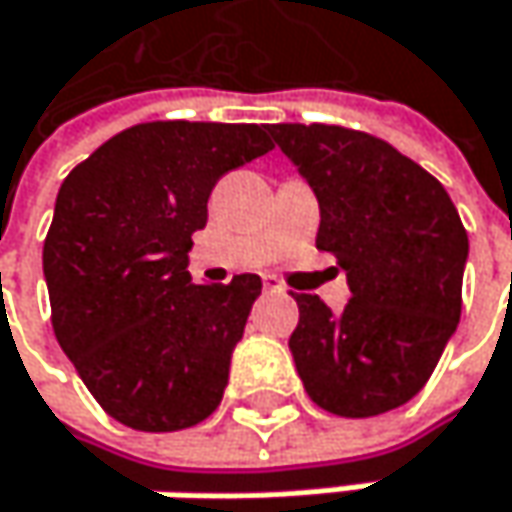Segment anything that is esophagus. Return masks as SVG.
Returning a JSON list of instances; mask_svg holds the SVG:
<instances>
[{"instance_id": "1", "label": "esophagus", "mask_w": 512, "mask_h": 512, "mask_svg": "<svg viewBox=\"0 0 512 512\" xmlns=\"http://www.w3.org/2000/svg\"><path fill=\"white\" fill-rule=\"evenodd\" d=\"M265 291H271V294H286V286H283L277 277H265Z\"/></svg>"}]
</instances>
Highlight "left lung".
Instances as JSON below:
<instances>
[{"instance_id":"1","label":"left lung","mask_w":512,"mask_h":512,"mask_svg":"<svg viewBox=\"0 0 512 512\" xmlns=\"http://www.w3.org/2000/svg\"><path fill=\"white\" fill-rule=\"evenodd\" d=\"M309 182L318 250L339 259L351 300L342 312L294 294L288 339L306 395L327 413L368 418L407 404L460 324L469 235L448 191L380 138L342 126H268Z\"/></svg>"}]
</instances>
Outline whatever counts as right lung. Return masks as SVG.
Instances as JSON below:
<instances>
[{
  "mask_svg": "<svg viewBox=\"0 0 512 512\" xmlns=\"http://www.w3.org/2000/svg\"><path fill=\"white\" fill-rule=\"evenodd\" d=\"M271 147L256 123H138L61 182L43 244L52 327L120 424L170 433L218 410L262 280L191 283V235L215 182Z\"/></svg>",
  "mask_w": 512,
  "mask_h": 512,
  "instance_id": "obj_1",
  "label": "right lung"
}]
</instances>
